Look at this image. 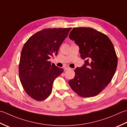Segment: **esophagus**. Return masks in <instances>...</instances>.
Here are the masks:
<instances>
[{
    "mask_svg": "<svg viewBox=\"0 0 127 127\" xmlns=\"http://www.w3.org/2000/svg\"><path fill=\"white\" fill-rule=\"evenodd\" d=\"M70 69V68H69V67H64V71H67V70H68V69Z\"/></svg>",
    "mask_w": 127,
    "mask_h": 127,
    "instance_id": "esophagus-1",
    "label": "esophagus"
}]
</instances>
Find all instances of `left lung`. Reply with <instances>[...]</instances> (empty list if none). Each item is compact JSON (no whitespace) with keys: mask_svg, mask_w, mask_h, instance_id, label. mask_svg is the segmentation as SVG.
Listing matches in <instances>:
<instances>
[{"mask_svg":"<svg viewBox=\"0 0 127 127\" xmlns=\"http://www.w3.org/2000/svg\"><path fill=\"white\" fill-rule=\"evenodd\" d=\"M69 38L79 46L84 64L75 69L69 80L72 89L81 96L99 94L111 81L117 66L114 46L106 35L92 28H73Z\"/></svg>","mask_w":127,"mask_h":127,"instance_id":"8db88e82","label":"left lung"}]
</instances>
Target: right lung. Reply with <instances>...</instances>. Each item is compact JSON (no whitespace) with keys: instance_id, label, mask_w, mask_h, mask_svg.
Returning a JSON list of instances; mask_svg holds the SVG:
<instances>
[{"instance_id":"1","label":"right lung","mask_w":127,"mask_h":127,"mask_svg":"<svg viewBox=\"0 0 127 127\" xmlns=\"http://www.w3.org/2000/svg\"><path fill=\"white\" fill-rule=\"evenodd\" d=\"M72 28H48L28 39L22 48L19 76L25 91L37 101L46 99L52 92L54 80L64 69L51 64V56L58 54Z\"/></svg>"}]
</instances>
